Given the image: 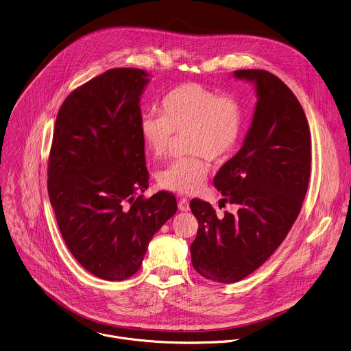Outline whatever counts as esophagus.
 Segmentation results:
<instances>
[{"label": "esophagus", "instance_id": "obj_1", "mask_svg": "<svg viewBox=\"0 0 351 351\" xmlns=\"http://www.w3.org/2000/svg\"><path fill=\"white\" fill-rule=\"evenodd\" d=\"M178 206H179V210L180 211L190 210V204H189V199H187V198H180Z\"/></svg>", "mask_w": 351, "mask_h": 351}]
</instances>
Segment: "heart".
<instances>
[{
    "mask_svg": "<svg viewBox=\"0 0 351 351\" xmlns=\"http://www.w3.org/2000/svg\"><path fill=\"white\" fill-rule=\"evenodd\" d=\"M161 117L145 115L140 121L143 146L154 158L165 157L175 136L189 133V150L195 154L169 164L158 175L162 189L193 195L206 183L209 165L206 157L219 162L239 146L244 112L239 99L218 93L199 82H183L165 93L160 103Z\"/></svg>",
    "mask_w": 351,
    "mask_h": 351,
    "instance_id": "1",
    "label": "heart"
}]
</instances>
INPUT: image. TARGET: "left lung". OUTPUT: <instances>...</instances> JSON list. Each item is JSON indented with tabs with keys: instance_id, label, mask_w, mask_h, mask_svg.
<instances>
[{
	"instance_id": "left-lung-1",
	"label": "left lung",
	"mask_w": 351,
	"mask_h": 351,
	"mask_svg": "<svg viewBox=\"0 0 351 351\" xmlns=\"http://www.w3.org/2000/svg\"><path fill=\"white\" fill-rule=\"evenodd\" d=\"M233 75L252 82L258 96L241 149L214 178L222 201L237 211L218 218L209 202H190L199 223L193 266L221 283L245 278L274 254L301 210L311 175L309 126L294 93L270 71Z\"/></svg>"
}]
</instances>
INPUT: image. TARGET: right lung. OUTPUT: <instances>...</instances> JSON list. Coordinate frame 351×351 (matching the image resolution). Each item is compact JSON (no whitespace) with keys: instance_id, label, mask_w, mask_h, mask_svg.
<instances>
[{"instance_id":"obj_1","label":"right lung","mask_w":351,"mask_h":351,"mask_svg":"<svg viewBox=\"0 0 351 351\" xmlns=\"http://www.w3.org/2000/svg\"><path fill=\"white\" fill-rule=\"evenodd\" d=\"M142 69L107 71L65 99L57 115L47 189L77 262L106 280L138 271L149 241L176 213L173 194L149 187L140 136Z\"/></svg>"}]
</instances>
